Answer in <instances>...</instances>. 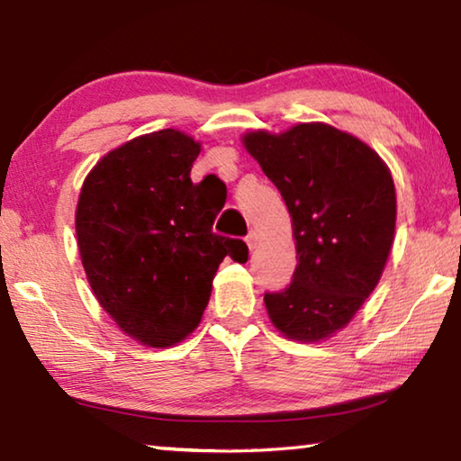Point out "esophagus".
Instances as JSON below:
<instances>
[{
  "label": "esophagus",
  "instance_id": "34e87169",
  "mask_svg": "<svg viewBox=\"0 0 461 461\" xmlns=\"http://www.w3.org/2000/svg\"><path fill=\"white\" fill-rule=\"evenodd\" d=\"M246 244H248V248H249V249H254L256 246H258V233H256L254 230L249 231L248 236H246Z\"/></svg>",
  "mask_w": 461,
  "mask_h": 461
}]
</instances>
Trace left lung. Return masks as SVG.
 Wrapping results in <instances>:
<instances>
[{"mask_svg":"<svg viewBox=\"0 0 461 461\" xmlns=\"http://www.w3.org/2000/svg\"><path fill=\"white\" fill-rule=\"evenodd\" d=\"M244 144L283 194L299 260L291 285L264 293V305L286 338H330L384 270L396 220L393 176L372 148L327 123L278 136L252 131Z\"/></svg>","mask_w":461,"mask_h":461,"instance_id":"left-lung-1","label":"left lung"}]
</instances>
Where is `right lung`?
<instances>
[{
	"label": "right lung",
	"mask_w": 461,
	"mask_h": 461,
	"mask_svg": "<svg viewBox=\"0 0 461 461\" xmlns=\"http://www.w3.org/2000/svg\"><path fill=\"white\" fill-rule=\"evenodd\" d=\"M193 138L160 130L101 158L77 205L83 268L122 331L168 348L199 325L217 267L246 262L241 240L213 233L217 207L191 181Z\"/></svg>",
	"instance_id": "obj_1"
}]
</instances>
